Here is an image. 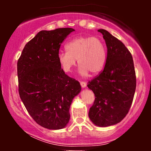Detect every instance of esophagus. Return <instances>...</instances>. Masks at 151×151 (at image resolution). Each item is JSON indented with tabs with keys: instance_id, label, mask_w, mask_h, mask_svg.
<instances>
[{
	"instance_id": "esophagus-1",
	"label": "esophagus",
	"mask_w": 151,
	"mask_h": 151,
	"mask_svg": "<svg viewBox=\"0 0 151 151\" xmlns=\"http://www.w3.org/2000/svg\"><path fill=\"white\" fill-rule=\"evenodd\" d=\"M80 84H81V86L82 88H85L86 86V83L84 82V81H81Z\"/></svg>"
}]
</instances>
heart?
<instances>
[{
  "mask_svg": "<svg viewBox=\"0 0 151 151\" xmlns=\"http://www.w3.org/2000/svg\"><path fill=\"white\" fill-rule=\"evenodd\" d=\"M67 51H60L58 60L64 72H70L77 60L79 74L85 77L91 72L97 74L104 68L107 54L104 42L98 37L80 36L72 39L65 46Z\"/></svg>",
  "mask_w": 151,
  "mask_h": 151,
  "instance_id": "heart-1",
  "label": "heart"
}]
</instances>
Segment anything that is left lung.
Returning <instances> with one entry per match:
<instances>
[{"instance_id":"1","label":"left lung","mask_w":151,"mask_h":151,"mask_svg":"<svg viewBox=\"0 0 151 151\" xmlns=\"http://www.w3.org/2000/svg\"><path fill=\"white\" fill-rule=\"evenodd\" d=\"M107 47L104 69L89 81L88 88L95 100L89 117L94 125L107 127L121 122L132 104L136 78L132 55L120 40L107 30L99 29Z\"/></svg>"}]
</instances>
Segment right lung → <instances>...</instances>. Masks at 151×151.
I'll return each mask as SVG.
<instances>
[{"mask_svg":"<svg viewBox=\"0 0 151 151\" xmlns=\"http://www.w3.org/2000/svg\"><path fill=\"white\" fill-rule=\"evenodd\" d=\"M73 28L41 30L25 45L18 61L19 94L27 112L42 127L64 129L79 81L65 74L58 60L60 45Z\"/></svg>","mask_w":151,"mask_h":151,"instance_id":"obj_1","label":"right lung"}]
</instances>
